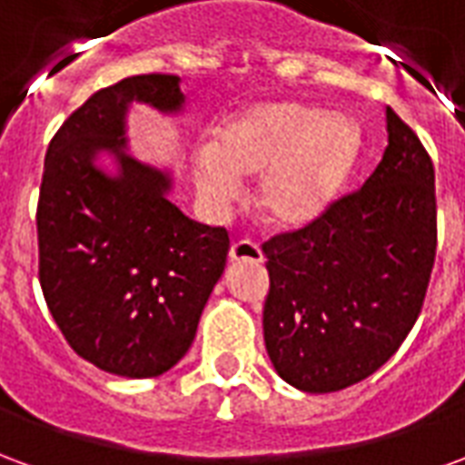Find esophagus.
I'll return each instance as SVG.
<instances>
[{"label": "esophagus", "instance_id": "34e87169", "mask_svg": "<svg viewBox=\"0 0 465 465\" xmlns=\"http://www.w3.org/2000/svg\"><path fill=\"white\" fill-rule=\"evenodd\" d=\"M229 259L232 262H263V253L262 249L256 246L253 242H246V239H242V242H233L232 249H229Z\"/></svg>", "mask_w": 465, "mask_h": 465}]
</instances>
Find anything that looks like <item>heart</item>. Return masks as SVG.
Here are the masks:
<instances>
[{"label":"heart","instance_id":"heart-1","mask_svg":"<svg viewBox=\"0 0 465 465\" xmlns=\"http://www.w3.org/2000/svg\"><path fill=\"white\" fill-rule=\"evenodd\" d=\"M361 152L359 126L299 102H259L216 126L193 153L206 202L236 199L239 179H259V206L279 226H306L339 202Z\"/></svg>","mask_w":465,"mask_h":465}]
</instances>
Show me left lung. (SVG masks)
I'll return each instance as SVG.
<instances>
[{"label":"left lung","mask_w":465,"mask_h":465,"mask_svg":"<svg viewBox=\"0 0 465 465\" xmlns=\"http://www.w3.org/2000/svg\"><path fill=\"white\" fill-rule=\"evenodd\" d=\"M389 146L359 192L263 243V341L306 393L369 379L419 319L436 259V176L409 124L386 106Z\"/></svg>","instance_id":"8db88e82"}]
</instances>
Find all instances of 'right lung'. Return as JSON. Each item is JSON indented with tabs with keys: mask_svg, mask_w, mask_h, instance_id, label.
Here are the masks:
<instances>
[{
	"mask_svg": "<svg viewBox=\"0 0 465 465\" xmlns=\"http://www.w3.org/2000/svg\"><path fill=\"white\" fill-rule=\"evenodd\" d=\"M179 76L139 74L99 89L49 142L36 206L39 283L69 346L96 369L153 379L176 366L229 253L223 226L169 199L172 173L126 152L132 102L179 114ZM106 151L116 174L95 166Z\"/></svg>",
	"mask_w": 465,
	"mask_h": 465,
	"instance_id": "add662e5",
	"label": "right lung"
}]
</instances>
